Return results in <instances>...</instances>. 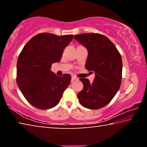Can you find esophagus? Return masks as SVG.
I'll return each instance as SVG.
<instances>
[{
  "label": "esophagus",
  "instance_id": "1",
  "mask_svg": "<svg viewBox=\"0 0 147 147\" xmlns=\"http://www.w3.org/2000/svg\"><path fill=\"white\" fill-rule=\"evenodd\" d=\"M78 80V79L77 78L76 76H72V78H71V82H74V81H75V80Z\"/></svg>",
  "mask_w": 147,
  "mask_h": 147
}]
</instances>
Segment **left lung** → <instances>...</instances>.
Instances as JSON below:
<instances>
[{
	"instance_id": "8db88e82",
	"label": "left lung",
	"mask_w": 147,
	"mask_h": 147,
	"mask_svg": "<svg viewBox=\"0 0 147 147\" xmlns=\"http://www.w3.org/2000/svg\"><path fill=\"white\" fill-rule=\"evenodd\" d=\"M74 38L88 51L85 67L95 74L93 82L80 78L84 88L77 94L80 103L86 108L97 109L109 103L120 88L123 62L112 42L99 34H82Z\"/></svg>"
}]
</instances>
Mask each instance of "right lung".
<instances>
[{"label":"right lung","instance_id":"right-lung-1","mask_svg":"<svg viewBox=\"0 0 147 147\" xmlns=\"http://www.w3.org/2000/svg\"><path fill=\"white\" fill-rule=\"evenodd\" d=\"M73 38V35L40 33L23 47L17 59V83L33 106L41 109L53 108L70 84V74L58 76L51 69L52 64L61 60L64 49Z\"/></svg>","mask_w":147,"mask_h":147}]
</instances>
